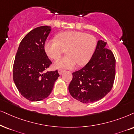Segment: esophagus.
Listing matches in <instances>:
<instances>
[{
  "label": "esophagus",
  "instance_id": "34e87169",
  "mask_svg": "<svg viewBox=\"0 0 134 134\" xmlns=\"http://www.w3.org/2000/svg\"><path fill=\"white\" fill-rule=\"evenodd\" d=\"M58 72H59V75H62V73L64 72V70H61V69H59V70H58Z\"/></svg>",
  "mask_w": 134,
  "mask_h": 134
}]
</instances>
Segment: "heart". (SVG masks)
I'll return each mask as SVG.
<instances>
[{
  "label": "heart",
  "instance_id": "obj_1",
  "mask_svg": "<svg viewBox=\"0 0 134 134\" xmlns=\"http://www.w3.org/2000/svg\"><path fill=\"white\" fill-rule=\"evenodd\" d=\"M56 37L57 40L46 41L44 51L50 58L57 59L66 50L67 55L57 60L54 64L55 68L58 69H72L76 64L79 66L87 64L97 44L95 37L81 31L62 32Z\"/></svg>",
  "mask_w": 134,
  "mask_h": 134
}]
</instances>
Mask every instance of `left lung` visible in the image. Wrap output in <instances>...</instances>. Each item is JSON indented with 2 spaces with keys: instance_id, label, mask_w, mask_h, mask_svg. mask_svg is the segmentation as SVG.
I'll return each mask as SVG.
<instances>
[{
  "instance_id": "8db88e82",
  "label": "left lung",
  "mask_w": 134,
  "mask_h": 134,
  "mask_svg": "<svg viewBox=\"0 0 134 134\" xmlns=\"http://www.w3.org/2000/svg\"><path fill=\"white\" fill-rule=\"evenodd\" d=\"M107 43L98 40L90 61L72 74L69 91L73 98L83 103L102 99L112 89L116 73L113 53L106 48Z\"/></svg>"
}]
</instances>
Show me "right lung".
I'll use <instances>...</instances> for the list:
<instances>
[{"instance_id": "right-lung-1", "label": "right lung", "mask_w": 134, "mask_h": 134, "mask_svg": "<svg viewBox=\"0 0 134 134\" xmlns=\"http://www.w3.org/2000/svg\"><path fill=\"white\" fill-rule=\"evenodd\" d=\"M51 27L42 26L23 38L15 55L13 79L20 94L31 101L43 100L52 92L58 71L45 72L52 62L44 51Z\"/></svg>"}]
</instances>
